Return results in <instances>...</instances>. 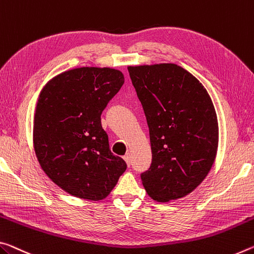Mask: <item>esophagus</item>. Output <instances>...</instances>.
Returning <instances> with one entry per match:
<instances>
[{"label":"esophagus","mask_w":254,"mask_h":254,"mask_svg":"<svg viewBox=\"0 0 254 254\" xmlns=\"http://www.w3.org/2000/svg\"><path fill=\"white\" fill-rule=\"evenodd\" d=\"M123 158H124V160H126V162H127V166L130 167V165H131V155H130V154H127L126 156L123 157Z\"/></svg>","instance_id":"obj_1"}]
</instances>
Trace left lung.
<instances>
[{"mask_svg":"<svg viewBox=\"0 0 254 254\" xmlns=\"http://www.w3.org/2000/svg\"><path fill=\"white\" fill-rule=\"evenodd\" d=\"M146 115L152 159L141 181L159 202L183 198L206 179L218 147L215 107L199 80L176 64L128 66Z\"/></svg>","mask_w":254,"mask_h":254,"instance_id":"obj_1","label":"left lung"}]
</instances>
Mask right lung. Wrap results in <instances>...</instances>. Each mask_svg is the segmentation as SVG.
I'll use <instances>...</instances> for the list:
<instances>
[{
	"instance_id": "add662e5",
	"label": "right lung",
	"mask_w": 254,
	"mask_h": 254,
	"mask_svg": "<svg viewBox=\"0 0 254 254\" xmlns=\"http://www.w3.org/2000/svg\"><path fill=\"white\" fill-rule=\"evenodd\" d=\"M123 83L119 70L79 67L56 75L40 92L36 156L48 178L72 195L105 199L127 170V163L112 154L100 120Z\"/></svg>"
}]
</instances>
